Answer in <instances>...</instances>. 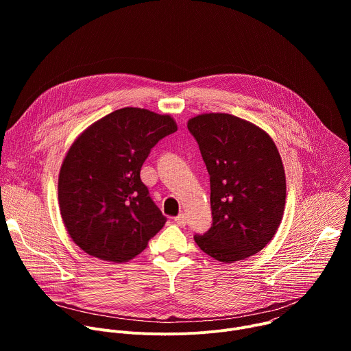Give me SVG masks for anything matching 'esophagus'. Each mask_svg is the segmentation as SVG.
<instances>
[{
  "label": "esophagus",
  "instance_id": "34e87169",
  "mask_svg": "<svg viewBox=\"0 0 351 351\" xmlns=\"http://www.w3.org/2000/svg\"><path fill=\"white\" fill-rule=\"evenodd\" d=\"M175 222L179 225V226H184L186 225V215L183 213H180L178 217H175Z\"/></svg>",
  "mask_w": 351,
  "mask_h": 351
}]
</instances>
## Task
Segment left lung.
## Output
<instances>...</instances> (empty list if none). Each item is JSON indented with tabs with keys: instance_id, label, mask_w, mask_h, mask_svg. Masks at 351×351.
Here are the masks:
<instances>
[{
	"instance_id": "1",
	"label": "left lung",
	"mask_w": 351,
	"mask_h": 351,
	"mask_svg": "<svg viewBox=\"0 0 351 351\" xmlns=\"http://www.w3.org/2000/svg\"><path fill=\"white\" fill-rule=\"evenodd\" d=\"M210 173L213 226L194 236L221 263L254 256L272 240L285 211L286 176L271 136L229 114H202L187 121Z\"/></svg>"
}]
</instances>
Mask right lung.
Returning <instances> with one entry per match:
<instances>
[{
  "mask_svg": "<svg viewBox=\"0 0 351 351\" xmlns=\"http://www.w3.org/2000/svg\"><path fill=\"white\" fill-rule=\"evenodd\" d=\"M176 130L171 115L126 107L91 123L72 143L58 176V203L69 236L84 253L128 263L162 229L167 218L140 169L152 148Z\"/></svg>",
  "mask_w": 351,
  "mask_h": 351,
  "instance_id": "1",
  "label": "right lung"
}]
</instances>
